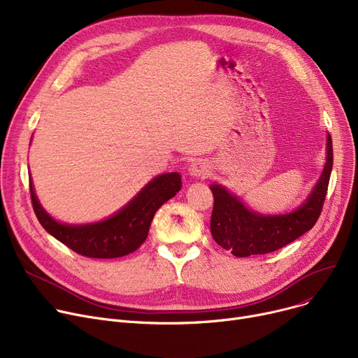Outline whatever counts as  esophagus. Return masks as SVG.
I'll return each instance as SVG.
<instances>
[{"label": "esophagus", "mask_w": 358, "mask_h": 358, "mask_svg": "<svg viewBox=\"0 0 358 358\" xmlns=\"http://www.w3.org/2000/svg\"><path fill=\"white\" fill-rule=\"evenodd\" d=\"M189 174L194 178H204L209 176V165L204 161H194L189 166Z\"/></svg>", "instance_id": "esophagus-1"}]
</instances>
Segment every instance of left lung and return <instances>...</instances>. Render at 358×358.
I'll use <instances>...</instances> for the list:
<instances>
[{"mask_svg": "<svg viewBox=\"0 0 358 358\" xmlns=\"http://www.w3.org/2000/svg\"><path fill=\"white\" fill-rule=\"evenodd\" d=\"M332 164V139L328 135L327 164L321 177L306 201L287 215L266 216L252 212L223 185H210L215 199L210 219L213 239L235 257L268 254L286 247L315 227L327 197Z\"/></svg>", "mask_w": 358, "mask_h": 358, "instance_id": "obj_1", "label": "left lung"}]
</instances>
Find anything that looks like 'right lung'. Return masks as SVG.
I'll return each mask as SVG.
<instances>
[{"label": "right lung", "mask_w": 358, "mask_h": 358, "mask_svg": "<svg viewBox=\"0 0 358 358\" xmlns=\"http://www.w3.org/2000/svg\"><path fill=\"white\" fill-rule=\"evenodd\" d=\"M181 190V176L155 177L123 209L106 220L88 224L56 222L37 200L30 178L33 210L42 227L69 250L88 258H117L136 251L145 242L150 222L161 206Z\"/></svg>", "instance_id": "right-lung-1"}]
</instances>
